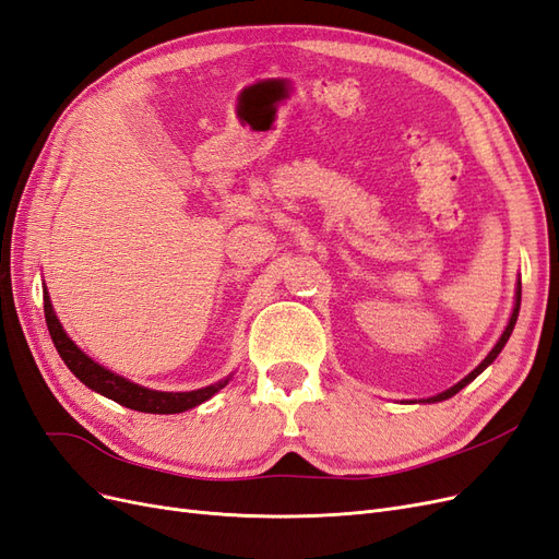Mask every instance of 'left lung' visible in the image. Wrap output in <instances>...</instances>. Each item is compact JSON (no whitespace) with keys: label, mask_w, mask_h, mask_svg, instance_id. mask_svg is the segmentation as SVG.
Masks as SVG:
<instances>
[{"label":"left lung","mask_w":559,"mask_h":559,"mask_svg":"<svg viewBox=\"0 0 559 559\" xmlns=\"http://www.w3.org/2000/svg\"><path fill=\"white\" fill-rule=\"evenodd\" d=\"M520 294H522V289H520V282H518V292H515V308H513L511 321H509V326H506L503 335L499 337V343L495 345V349H492V352H489V354H487V357H485V361H483V364H480V366H478L476 370H471V373H468V376H466V378H464L462 382H456L454 386H450V389H448V392H443V394H438V396L429 399L431 403H433V401H445V399L454 396L456 392H460V389H462V386H466V384H468L471 380H476V378H478V376L483 373V370H485V368H487L489 364H492V361L497 359V354H499V352L503 349V345H506V343H509V337H511V333H513V326H515V321H518V312H520Z\"/></svg>","instance_id":"left-lung-1"}]
</instances>
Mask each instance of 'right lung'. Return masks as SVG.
Returning a JSON list of instances; mask_svg holds the SVG:
<instances>
[{"label": "right lung", "instance_id": "right-lung-1", "mask_svg": "<svg viewBox=\"0 0 559 559\" xmlns=\"http://www.w3.org/2000/svg\"><path fill=\"white\" fill-rule=\"evenodd\" d=\"M44 314H46V324H48V333L53 337V345L58 349V354L62 357V361L67 364V368L72 373L91 386L93 392L103 394L116 403L126 405L130 411H140V413H156V415H173V413H183L189 408H195L202 401L212 399L218 389H224L228 384V380H222L216 384H210L205 389H198V392H154V389H146L134 384L121 376L111 373V370L103 368L99 364H95L91 357H86L67 333L62 331L60 321L53 312V306H50L48 294L44 296Z\"/></svg>", "mask_w": 559, "mask_h": 559}]
</instances>
